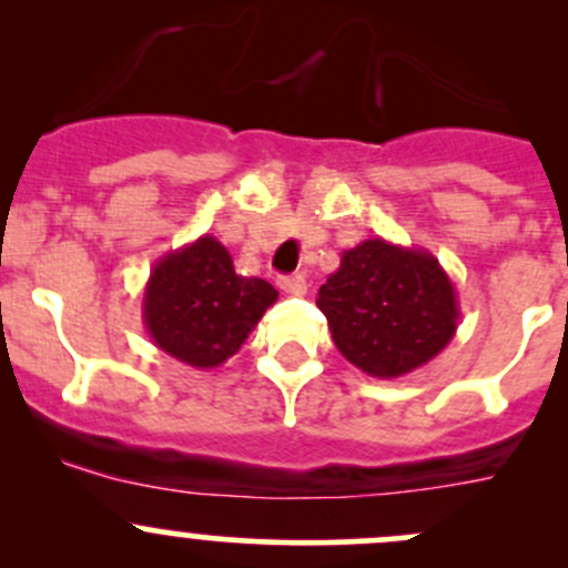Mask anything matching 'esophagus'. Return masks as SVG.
Here are the masks:
<instances>
[{"label":"esophagus","mask_w":568,"mask_h":568,"mask_svg":"<svg viewBox=\"0 0 568 568\" xmlns=\"http://www.w3.org/2000/svg\"><path fill=\"white\" fill-rule=\"evenodd\" d=\"M277 285L285 291V294H291V296L307 294L305 274H283V277L277 280Z\"/></svg>","instance_id":"1"}]
</instances>
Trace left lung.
I'll return each mask as SVG.
<instances>
[{"label":"left lung","mask_w":568,"mask_h":568,"mask_svg":"<svg viewBox=\"0 0 568 568\" xmlns=\"http://www.w3.org/2000/svg\"><path fill=\"white\" fill-rule=\"evenodd\" d=\"M316 305L337 352L374 379H398L432 363L454 341L462 316L454 280L437 257L385 239L343 250Z\"/></svg>","instance_id":"8db88e82"}]
</instances>
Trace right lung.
<instances>
[{
  "label": "right lung",
  "mask_w": 568,
  "mask_h": 568,
  "mask_svg": "<svg viewBox=\"0 0 568 568\" xmlns=\"http://www.w3.org/2000/svg\"><path fill=\"white\" fill-rule=\"evenodd\" d=\"M274 302V285L236 274L225 244L205 233L159 257L145 283L142 321L164 354L209 371L242 348Z\"/></svg>",
  "instance_id": "right-lung-1"
}]
</instances>
